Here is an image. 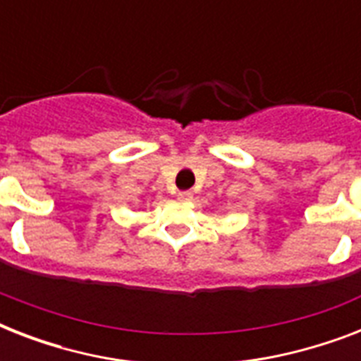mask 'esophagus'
Segmentation results:
<instances>
[{
  "label": "esophagus",
  "mask_w": 361,
  "mask_h": 361,
  "mask_svg": "<svg viewBox=\"0 0 361 361\" xmlns=\"http://www.w3.org/2000/svg\"><path fill=\"white\" fill-rule=\"evenodd\" d=\"M178 198H180V200H191L192 192L191 191H180L178 192Z\"/></svg>",
  "instance_id": "obj_1"
}]
</instances>
